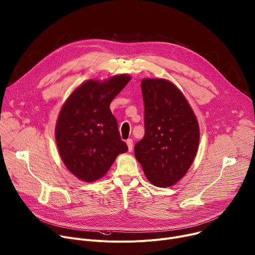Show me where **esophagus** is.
<instances>
[{
  "mask_svg": "<svg viewBox=\"0 0 255 255\" xmlns=\"http://www.w3.org/2000/svg\"><path fill=\"white\" fill-rule=\"evenodd\" d=\"M127 145L128 147V151L132 150V140L131 139H128L127 140Z\"/></svg>",
  "mask_w": 255,
  "mask_h": 255,
  "instance_id": "1",
  "label": "esophagus"
}]
</instances>
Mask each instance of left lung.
Segmentation results:
<instances>
[{"instance_id":"8db88e82","label":"left lung","mask_w":255,"mask_h":255,"mask_svg":"<svg viewBox=\"0 0 255 255\" xmlns=\"http://www.w3.org/2000/svg\"><path fill=\"white\" fill-rule=\"evenodd\" d=\"M145 133L134 156L153 185L168 187L186 174L197 154L200 128L182 93L164 79L141 82Z\"/></svg>"}]
</instances>
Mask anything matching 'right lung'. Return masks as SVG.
Instances as JSON below:
<instances>
[{
  "label": "right lung",
  "instance_id": "obj_1",
  "mask_svg": "<svg viewBox=\"0 0 255 255\" xmlns=\"http://www.w3.org/2000/svg\"><path fill=\"white\" fill-rule=\"evenodd\" d=\"M128 75L108 81L88 80L69 97L58 115L55 139L68 170L86 182L108 172L116 156L128 151L110 103L128 83Z\"/></svg>",
  "mask_w": 255,
  "mask_h": 255
}]
</instances>
